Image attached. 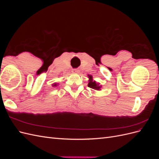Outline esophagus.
Instances as JSON below:
<instances>
[{
  "instance_id": "34e87169",
  "label": "esophagus",
  "mask_w": 159,
  "mask_h": 159,
  "mask_svg": "<svg viewBox=\"0 0 159 159\" xmlns=\"http://www.w3.org/2000/svg\"><path fill=\"white\" fill-rule=\"evenodd\" d=\"M79 71H80L79 70L76 69V68L72 70V72H73V73H79Z\"/></svg>"
}]
</instances>
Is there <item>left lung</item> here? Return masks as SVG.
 Here are the masks:
<instances>
[{
	"label": "left lung",
	"instance_id": "8db88e82",
	"mask_svg": "<svg viewBox=\"0 0 159 159\" xmlns=\"http://www.w3.org/2000/svg\"><path fill=\"white\" fill-rule=\"evenodd\" d=\"M89 76V84H88V87H89L91 89H93L95 90H100L101 88H102V85H100L99 84L96 82L95 81L93 80V78L91 75Z\"/></svg>",
	"mask_w": 159,
	"mask_h": 159
}]
</instances>
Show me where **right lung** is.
Wrapping results in <instances>:
<instances>
[{
    "label": "right lung",
    "mask_w": 159,
    "mask_h": 159,
    "mask_svg": "<svg viewBox=\"0 0 159 159\" xmlns=\"http://www.w3.org/2000/svg\"><path fill=\"white\" fill-rule=\"evenodd\" d=\"M53 86H55V87H56V86H57V84H53Z\"/></svg>",
    "instance_id": "right-lung-1"
}]
</instances>
